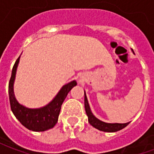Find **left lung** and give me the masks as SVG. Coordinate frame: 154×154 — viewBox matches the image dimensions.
I'll list each match as a JSON object with an SVG mask.
<instances>
[{
  "mask_svg": "<svg viewBox=\"0 0 154 154\" xmlns=\"http://www.w3.org/2000/svg\"><path fill=\"white\" fill-rule=\"evenodd\" d=\"M133 54L134 51L132 50ZM84 95H85V97H84V105H85V110H86V113H87V116L88 117V122L90 123L91 125H92L94 128L99 129L100 131H104V132H116V131H119L120 129H124L125 127L128 125L129 124V122L125 123V124H119V123H106L104 122L100 119H97L96 116H94L93 113L91 112V110L90 106H89V103H88V100H87V95H86V92L84 91Z\"/></svg>",
  "mask_w": 154,
  "mask_h": 154,
  "instance_id": "obj_1",
  "label": "left lung"
}]
</instances>
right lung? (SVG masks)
Returning <instances> with one entry per match:
<instances>
[{
    "label": "right lung",
    "mask_w": 154,
    "mask_h": 154,
    "mask_svg": "<svg viewBox=\"0 0 154 154\" xmlns=\"http://www.w3.org/2000/svg\"><path fill=\"white\" fill-rule=\"evenodd\" d=\"M20 58V56L17 58L13 67L9 82V98L12 112L22 125L29 130L43 132L52 129L57 124L63 102L72 88L77 86V82L73 80L63 85L54 99L46 106L39 108H28L19 103L14 93V83Z\"/></svg>",
    "instance_id": "add662e5"
}]
</instances>
